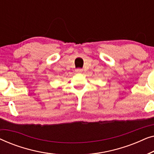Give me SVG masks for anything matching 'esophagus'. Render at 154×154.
<instances>
[{
  "label": "esophagus",
  "instance_id": "esophagus-1",
  "mask_svg": "<svg viewBox=\"0 0 154 154\" xmlns=\"http://www.w3.org/2000/svg\"><path fill=\"white\" fill-rule=\"evenodd\" d=\"M75 72H76L77 73H81L82 72H83V69H75Z\"/></svg>",
  "mask_w": 154,
  "mask_h": 154
}]
</instances>
